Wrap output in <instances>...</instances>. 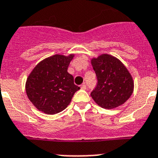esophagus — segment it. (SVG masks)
I'll return each mask as SVG.
<instances>
[{
  "label": "esophagus",
  "mask_w": 158,
  "mask_h": 158,
  "mask_svg": "<svg viewBox=\"0 0 158 158\" xmlns=\"http://www.w3.org/2000/svg\"><path fill=\"white\" fill-rule=\"evenodd\" d=\"M81 89H83V90H86L87 89V86L85 83H83V84L81 85Z\"/></svg>",
  "instance_id": "esophagus-1"
}]
</instances>
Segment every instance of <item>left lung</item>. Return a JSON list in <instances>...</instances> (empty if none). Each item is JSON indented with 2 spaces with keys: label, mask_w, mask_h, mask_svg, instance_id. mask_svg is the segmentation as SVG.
<instances>
[{
  "label": "left lung",
  "mask_w": 158,
  "mask_h": 158,
  "mask_svg": "<svg viewBox=\"0 0 158 158\" xmlns=\"http://www.w3.org/2000/svg\"><path fill=\"white\" fill-rule=\"evenodd\" d=\"M98 83L90 95L104 109L123 105L134 91L133 77L126 66L114 56L102 54L90 60Z\"/></svg>",
  "instance_id": "8db88e82"
}]
</instances>
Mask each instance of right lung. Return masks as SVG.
I'll list each match as a JSON object with an SVG mask.
<instances>
[{
  "label": "right lung",
  "mask_w": 158,
  "mask_h": 158,
  "mask_svg": "<svg viewBox=\"0 0 158 158\" xmlns=\"http://www.w3.org/2000/svg\"><path fill=\"white\" fill-rule=\"evenodd\" d=\"M74 54L54 55L41 60L32 69L25 83L30 102L40 111L56 114L67 108L79 87L74 83L68 68Z\"/></svg>",
  "instance_id": "add662e5"
}]
</instances>
